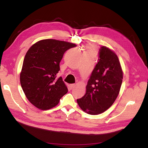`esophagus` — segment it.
Masks as SVG:
<instances>
[{"mask_svg": "<svg viewBox=\"0 0 148 148\" xmlns=\"http://www.w3.org/2000/svg\"><path fill=\"white\" fill-rule=\"evenodd\" d=\"M75 86V84H70V88L71 89H72Z\"/></svg>", "mask_w": 148, "mask_h": 148, "instance_id": "1", "label": "esophagus"}]
</instances>
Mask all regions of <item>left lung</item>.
I'll list each match as a JSON object with an SVG mask.
<instances>
[{
    "label": "left lung",
    "mask_w": 148,
    "mask_h": 148,
    "mask_svg": "<svg viewBox=\"0 0 148 148\" xmlns=\"http://www.w3.org/2000/svg\"><path fill=\"white\" fill-rule=\"evenodd\" d=\"M122 79L123 72L117 56L110 49L101 46L97 64L86 85V93L77 99L80 108L90 115L104 112L117 99Z\"/></svg>",
    "instance_id": "8db88e82"
}]
</instances>
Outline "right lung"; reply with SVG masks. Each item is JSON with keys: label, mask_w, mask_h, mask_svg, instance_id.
<instances>
[{"label": "right lung", "mask_w": 148, "mask_h": 148, "mask_svg": "<svg viewBox=\"0 0 148 148\" xmlns=\"http://www.w3.org/2000/svg\"><path fill=\"white\" fill-rule=\"evenodd\" d=\"M75 44L43 39L26 52L20 73V83L26 97L37 108L48 110L56 106L68 92L62 77L56 78L64 53Z\"/></svg>", "instance_id": "add662e5"}]
</instances>
